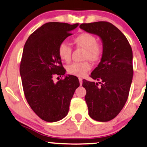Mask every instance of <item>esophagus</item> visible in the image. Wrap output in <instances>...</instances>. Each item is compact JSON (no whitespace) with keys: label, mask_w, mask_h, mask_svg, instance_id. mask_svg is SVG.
Wrapping results in <instances>:
<instances>
[{"label":"esophagus","mask_w":147,"mask_h":147,"mask_svg":"<svg viewBox=\"0 0 147 147\" xmlns=\"http://www.w3.org/2000/svg\"><path fill=\"white\" fill-rule=\"evenodd\" d=\"M79 83H80V85H82L83 83V79H81V78H79Z\"/></svg>","instance_id":"esophagus-1"}]
</instances>
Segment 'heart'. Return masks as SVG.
Masks as SVG:
<instances>
[{
  "instance_id": "1",
  "label": "heart",
  "mask_w": 147,
  "mask_h": 147,
  "mask_svg": "<svg viewBox=\"0 0 147 147\" xmlns=\"http://www.w3.org/2000/svg\"><path fill=\"white\" fill-rule=\"evenodd\" d=\"M75 44L79 47L85 49V59L97 62L101 59L103 54V47L97 42L96 36L90 33H82L73 39ZM72 49L68 44L62 42L57 47V54L62 61L70 62L71 59ZM92 68L90 63L87 61L83 62H75L68 65L66 67L68 73L77 77H83Z\"/></svg>"
}]
</instances>
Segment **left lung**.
Segmentation results:
<instances>
[{"label":"left lung","mask_w":147,"mask_h":147,"mask_svg":"<svg viewBox=\"0 0 147 147\" xmlns=\"http://www.w3.org/2000/svg\"><path fill=\"white\" fill-rule=\"evenodd\" d=\"M80 28L100 37L103 54L90 77L98 83L83 80L89 115L98 121L112 120L127 101L133 77L132 49L127 38L112 24H82Z\"/></svg>","instance_id":"obj_1"}]
</instances>
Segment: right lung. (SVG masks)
Returning a JSON list of instances; mask_svg holds the SVG:
<instances>
[{
    "label": "right lung",
    "instance_id": "1",
    "mask_svg": "<svg viewBox=\"0 0 147 147\" xmlns=\"http://www.w3.org/2000/svg\"><path fill=\"white\" fill-rule=\"evenodd\" d=\"M79 24L48 22L30 34L20 63L22 86L28 103L41 119L55 122L66 116L79 81L73 75L54 83L55 75H64L57 47Z\"/></svg>",
    "mask_w": 147,
    "mask_h": 147
}]
</instances>
